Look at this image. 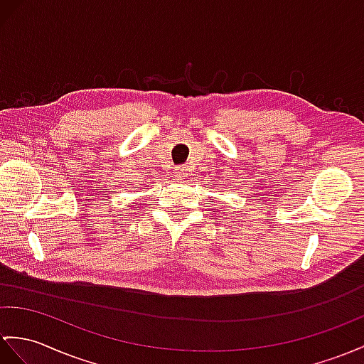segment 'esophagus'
I'll return each mask as SVG.
<instances>
[{
  "label": "esophagus",
  "mask_w": 364,
  "mask_h": 364,
  "mask_svg": "<svg viewBox=\"0 0 364 364\" xmlns=\"http://www.w3.org/2000/svg\"><path fill=\"white\" fill-rule=\"evenodd\" d=\"M186 175H188V167H184V166L175 167V171H173V176H175L176 180H183Z\"/></svg>",
  "instance_id": "esophagus-1"
}]
</instances>
